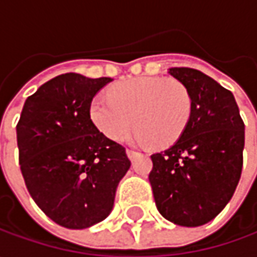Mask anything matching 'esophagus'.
Masks as SVG:
<instances>
[{"mask_svg":"<svg viewBox=\"0 0 257 257\" xmlns=\"http://www.w3.org/2000/svg\"><path fill=\"white\" fill-rule=\"evenodd\" d=\"M125 153H127V156H128V159H130V160H134L137 156H140L139 152H136V150H130V149H127V152H125Z\"/></svg>","mask_w":257,"mask_h":257,"instance_id":"1","label":"esophagus"}]
</instances>
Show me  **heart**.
Masks as SVG:
<instances>
[{
  "label": "heart",
  "mask_w": 257,
  "mask_h": 257,
  "mask_svg": "<svg viewBox=\"0 0 257 257\" xmlns=\"http://www.w3.org/2000/svg\"><path fill=\"white\" fill-rule=\"evenodd\" d=\"M108 94L91 100L90 118L113 142L124 140L134 123L139 143L167 147L179 140L192 117V93L179 80L134 77L113 85Z\"/></svg>",
  "instance_id": "b5f03b06"
}]
</instances>
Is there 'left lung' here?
<instances>
[{"label":"left lung","instance_id":"8db88e82","mask_svg":"<svg viewBox=\"0 0 257 257\" xmlns=\"http://www.w3.org/2000/svg\"><path fill=\"white\" fill-rule=\"evenodd\" d=\"M193 97L184 133L152 154L149 180L157 210L169 222L196 227L213 220L232 199L242 174L244 123L233 94L202 71L169 68Z\"/></svg>","mask_w":257,"mask_h":257}]
</instances>
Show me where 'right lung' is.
<instances>
[{
    "instance_id": "1",
    "label": "right lung",
    "mask_w": 257,
    "mask_h": 257,
    "mask_svg": "<svg viewBox=\"0 0 257 257\" xmlns=\"http://www.w3.org/2000/svg\"><path fill=\"white\" fill-rule=\"evenodd\" d=\"M110 77H54L25 100L17 124L20 169L37 206L57 224L87 229L113 209L130 169L121 144L90 118V103Z\"/></svg>"
}]
</instances>
